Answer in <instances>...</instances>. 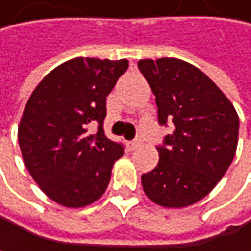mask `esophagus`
Here are the masks:
<instances>
[{"mask_svg": "<svg viewBox=\"0 0 251 251\" xmlns=\"http://www.w3.org/2000/svg\"><path fill=\"white\" fill-rule=\"evenodd\" d=\"M140 146H141V138H140V137L128 143V149H129V150H135V149H138Z\"/></svg>", "mask_w": 251, "mask_h": 251, "instance_id": "obj_1", "label": "esophagus"}]
</instances>
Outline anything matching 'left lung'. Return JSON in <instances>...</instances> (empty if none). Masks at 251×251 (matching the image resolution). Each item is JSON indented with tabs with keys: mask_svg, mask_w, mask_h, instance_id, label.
Wrapping results in <instances>:
<instances>
[{
	"mask_svg": "<svg viewBox=\"0 0 251 251\" xmlns=\"http://www.w3.org/2000/svg\"><path fill=\"white\" fill-rule=\"evenodd\" d=\"M138 68L156 97L159 125L174 132L157 146L159 162L141 176L149 198L168 208L207 196L235 156L240 119L201 70L176 58L141 59Z\"/></svg>",
	"mask_w": 251,
	"mask_h": 251,
	"instance_id": "1",
	"label": "left lung"
}]
</instances>
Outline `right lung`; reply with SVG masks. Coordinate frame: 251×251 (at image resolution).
<instances>
[{"instance_id":"add662e5","label":"right lung","mask_w":251,"mask_h":251,"mask_svg":"<svg viewBox=\"0 0 251 251\" xmlns=\"http://www.w3.org/2000/svg\"><path fill=\"white\" fill-rule=\"evenodd\" d=\"M126 59L75 58L50 71L29 97L19 125L24 162L55 202L78 208L105 192L123 146L105 137L107 95L128 70ZM99 131L87 134L88 125Z\"/></svg>"}]
</instances>
